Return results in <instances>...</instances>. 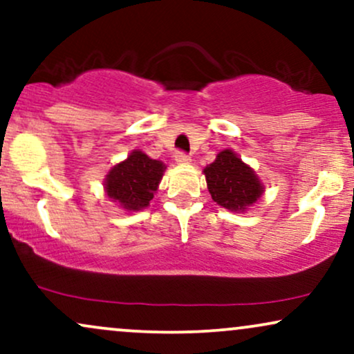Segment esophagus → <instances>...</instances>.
I'll return each instance as SVG.
<instances>
[{"mask_svg": "<svg viewBox=\"0 0 354 354\" xmlns=\"http://www.w3.org/2000/svg\"><path fill=\"white\" fill-rule=\"evenodd\" d=\"M176 162H177V164H190V162H192V157L187 156L185 152H177L176 153Z\"/></svg>", "mask_w": 354, "mask_h": 354, "instance_id": "34e87169", "label": "esophagus"}]
</instances>
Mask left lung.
Listing matches in <instances>:
<instances>
[{"instance_id": "obj_1", "label": "left lung", "mask_w": 354, "mask_h": 354, "mask_svg": "<svg viewBox=\"0 0 354 354\" xmlns=\"http://www.w3.org/2000/svg\"><path fill=\"white\" fill-rule=\"evenodd\" d=\"M203 174L212 198L227 210L245 212L263 194V184L255 170L230 149L220 152Z\"/></svg>"}]
</instances>
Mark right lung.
Segmentation results:
<instances>
[{"mask_svg":"<svg viewBox=\"0 0 354 354\" xmlns=\"http://www.w3.org/2000/svg\"><path fill=\"white\" fill-rule=\"evenodd\" d=\"M165 165L142 151H132L126 160L109 170L104 180L107 197L129 212L142 210L151 203Z\"/></svg>","mask_w":354,"mask_h":354,"instance_id":"1","label":"right lung"}]
</instances>
